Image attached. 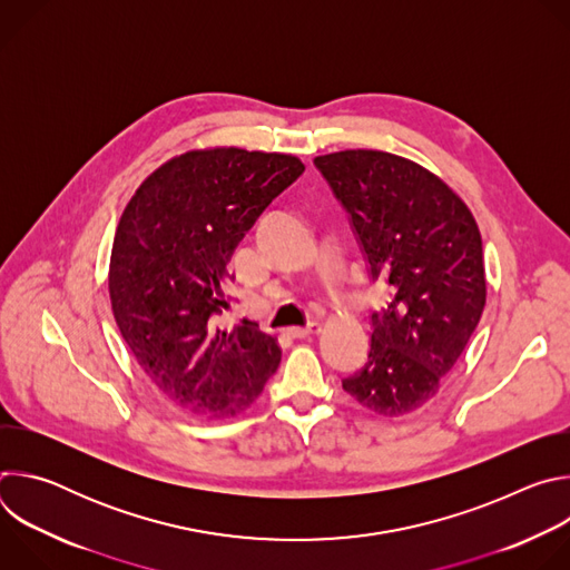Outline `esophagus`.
<instances>
[{
  "instance_id": "1",
  "label": "esophagus",
  "mask_w": 570,
  "mask_h": 570,
  "mask_svg": "<svg viewBox=\"0 0 570 570\" xmlns=\"http://www.w3.org/2000/svg\"><path fill=\"white\" fill-rule=\"evenodd\" d=\"M288 334H291L293 338H308V336L320 334V324H317V322H311V324H306V327H293V330H288Z\"/></svg>"
}]
</instances>
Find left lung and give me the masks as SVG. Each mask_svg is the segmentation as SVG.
<instances>
[{"label":"left lung","instance_id":"1","mask_svg":"<svg viewBox=\"0 0 570 570\" xmlns=\"http://www.w3.org/2000/svg\"><path fill=\"white\" fill-rule=\"evenodd\" d=\"M313 165L350 214L372 282L394 291L372 311L367 361L343 387L376 415H409L438 394L482 315L478 225L446 183L405 157L356 148Z\"/></svg>","mask_w":570,"mask_h":570}]
</instances>
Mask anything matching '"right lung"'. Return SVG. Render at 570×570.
I'll use <instances>...</instances> for the list:
<instances>
[{
  "instance_id": "obj_1",
  "label": "right lung",
  "mask_w": 570,
  "mask_h": 570,
  "mask_svg": "<svg viewBox=\"0 0 570 570\" xmlns=\"http://www.w3.org/2000/svg\"><path fill=\"white\" fill-rule=\"evenodd\" d=\"M304 174L295 155L189 150L153 171L126 205L110 257L117 327L146 376L178 409L225 420L250 409L282 350L243 317L216 315L234 248Z\"/></svg>"
}]
</instances>
